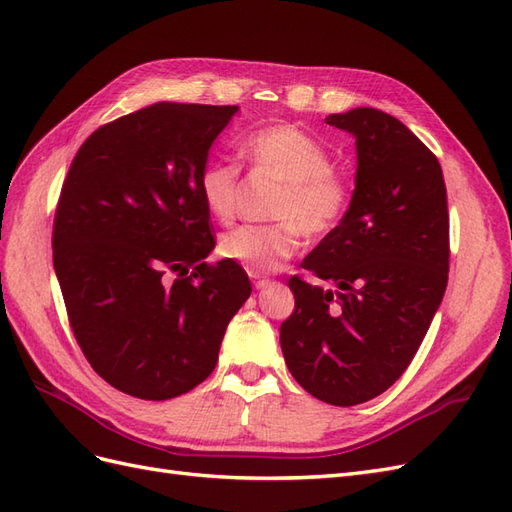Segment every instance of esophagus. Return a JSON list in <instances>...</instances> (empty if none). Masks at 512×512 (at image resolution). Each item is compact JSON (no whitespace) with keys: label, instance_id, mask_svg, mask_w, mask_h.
Returning a JSON list of instances; mask_svg holds the SVG:
<instances>
[{"label":"esophagus","instance_id":"esophagus-1","mask_svg":"<svg viewBox=\"0 0 512 512\" xmlns=\"http://www.w3.org/2000/svg\"><path fill=\"white\" fill-rule=\"evenodd\" d=\"M252 280H254V286H256V290H260V288H265L267 284H269V280L267 277H260V275H250Z\"/></svg>","mask_w":512,"mask_h":512}]
</instances>
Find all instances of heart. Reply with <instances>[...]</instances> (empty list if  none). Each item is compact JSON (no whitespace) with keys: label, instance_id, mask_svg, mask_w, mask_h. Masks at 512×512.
I'll list each match as a JSON object with an SVG mask.
<instances>
[{"label":"heart","instance_id":"b5f03b06","mask_svg":"<svg viewBox=\"0 0 512 512\" xmlns=\"http://www.w3.org/2000/svg\"><path fill=\"white\" fill-rule=\"evenodd\" d=\"M245 156L282 183L271 215L282 220L269 226H237L220 239L222 258L237 262L252 275L273 273L299 250L301 232L320 239L339 224L348 209V185L333 173L327 147L297 126H269L247 136ZM239 166L209 160L198 177V190L215 220H232L239 198Z\"/></svg>","mask_w":512,"mask_h":512}]
</instances>
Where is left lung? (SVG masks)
<instances>
[{"instance_id": "left-lung-1", "label": "left lung", "mask_w": 512, "mask_h": 512, "mask_svg": "<svg viewBox=\"0 0 512 512\" xmlns=\"http://www.w3.org/2000/svg\"><path fill=\"white\" fill-rule=\"evenodd\" d=\"M356 145L350 205L290 277L286 365L331 406L378 397L404 374L448 282V205L438 158L389 113L359 106L327 117Z\"/></svg>"}]
</instances>
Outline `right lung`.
<instances>
[{
    "mask_svg": "<svg viewBox=\"0 0 512 512\" xmlns=\"http://www.w3.org/2000/svg\"><path fill=\"white\" fill-rule=\"evenodd\" d=\"M239 106L156 102L106 123L59 196L53 265L76 342L117 391L164 401L209 378L247 273L207 265L215 241L198 190Z\"/></svg>",
    "mask_w": 512,
    "mask_h": 512,
    "instance_id": "obj_1",
    "label": "right lung"
}]
</instances>
